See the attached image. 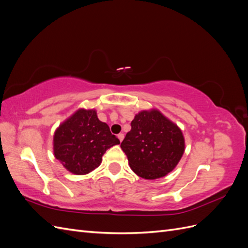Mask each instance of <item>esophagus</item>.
<instances>
[{
    "instance_id": "obj_1",
    "label": "esophagus",
    "mask_w": 248,
    "mask_h": 248,
    "mask_svg": "<svg viewBox=\"0 0 248 248\" xmlns=\"http://www.w3.org/2000/svg\"><path fill=\"white\" fill-rule=\"evenodd\" d=\"M118 139L120 140V141H122L123 139H124V134L123 133H119L118 134Z\"/></svg>"
}]
</instances>
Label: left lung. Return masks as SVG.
Segmentation results:
<instances>
[{
    "label": "left lung",
    "instance_id": "1",
    "mask_svg": "<svg viewBox=\"0 0 248 248\" xmlns=\"http://www.w3.org/2000/svg\"><path fill=\"white\" fill-rule=\"evenodd\" d=\"M121 148L139 177L155 180L177 167L185 151V140L177 124L152 108L134 116Z\"/></svg>",
    "mask_w": 248,
    "mask_h": 248
}]
</instances>
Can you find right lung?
I'll list each match as a JSON object with an SVG mask.
<instances>
[{"label":"right lung","instance_id":"right-lung-1","mask_svg":"<svg viewBox=\"0 0 248 248\" xmlns=\"http://www.w3.org/2000/svg\"><path fill=\"white\" fill-rule=\"evenodd\" d=\"M119 144L93 108H78L60 124L52 140L55 157L74 175H87L98 168L107 150Z\"/></svg>","mask_w":248,"mask_h":248}]
</instances>
